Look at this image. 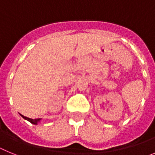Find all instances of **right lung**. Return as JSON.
Returning <instances> with one entry per match:
<instances>
[{
  "instance_id": "right-lung-1",
  "label": "right lung",
  "mask_w": 155,
  "mask_h": 155,
  "mask_svg": "<svg viewBox=\"0 0 155 155\" xmlns=\"http://www.w3.org/2000/svg\"><path fill=\"white\" fill-rule=\"evenodd\" d=\"M20 115L22 116L25 120H27L28 121H29L30 123H31V124H38V122L40 121V120H41V119H34V120H33V119L28 118V117H26V116H24L23 115H21V114H20Z\"/></svg>"
}]
</instances>
